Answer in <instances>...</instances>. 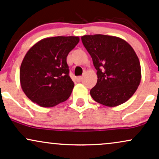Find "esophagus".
<instances>
[{
  "mask_svg": "<svg viewBox=\"0 0 159 159\" xmlns=\"http://www.w3.org/2000/svg\"><path fill=\"white\" fill-rule=\"evenodd\" d=\"M82 78H83V77H82V76H79V77L76 78V80H77V81H81V80H82Z\"/></svg>",
  "mask_w": 159,
  "mask_h": 159,
  "instance_id": "34e87169",
  "label": "esophagus"
}]
</instances>
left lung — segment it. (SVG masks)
Returning a JSON list of instances; mask_svg holds the SVG:
<instances>
[{"mask_svg": "<svg viewBox=\"0 0 159 159\" xmlns=\"http://www.w3.org/2000/svg\"><path fill=\"white\" fill-rule=\"evenodd\" d=\"M81 41L97 70L92 98L110 107L129 100L141 79L140 62L133 47L122 38L101 34L84 35Z\"/></svg>", "mask_w": 159, "mask_h": 159, "instance_id": "1", "label": "left lung"}]
</instances>
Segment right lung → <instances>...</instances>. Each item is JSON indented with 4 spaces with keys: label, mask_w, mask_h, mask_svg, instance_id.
<instances>
[{
    "label": "right lung",
    "mask_w": 159,
    "mask_h": 159,
    "mask_svg": "<svg viewBox=\"0 0 159 159\" xmlns=\"http://www.w3.org/2000/svg\"><path fill=\"white\" fill-rule=\"evenodd\" d=\"M78 36L41 40L29 49L20 68L25 95L42 107H52L71 95L74 83L69 75L66 57L79 42Z\"/></svg>",
    "instance_id": "1"
}]
</instances>
